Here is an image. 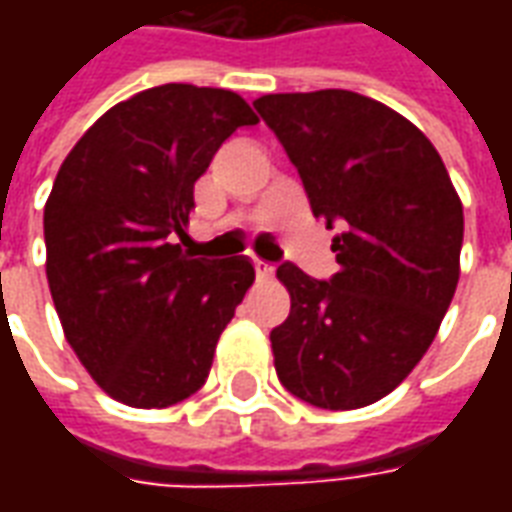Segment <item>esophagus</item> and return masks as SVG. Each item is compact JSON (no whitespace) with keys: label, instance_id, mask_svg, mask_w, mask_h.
<instances>
[{"label":"esophagus","instance_id":"esophagus-1","mask_svg":"<svg viewBox=\"0 0 512 512\" xmlns=\"http://www.w3.org/2000/svg\"><path fill=\"white\" fill-rule=\"evenodd\" d=\"M255 274L257 279H271L274 277V266L266 263V260H255Z\"/></svg>","mask_w":512,"mask_h":512}]
</instances>
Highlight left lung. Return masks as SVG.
Segmentation results:
<instances>
[{
	"label": "left lung",
	"instance_id": "8db88e82",
	"mask_svg": "<svg viewBox=\"0 0 512 512\" xmlns=\"http://www.w3.org/2000/svg\"><path fill=\"white\" fill-rule=\"evenodd\" d=\"M257 115L299 169L340 271L277 268L290 315L271 332L282 386L348 411L389 395L439 332L458 285L463 208L430 139L351 90L263 95Z\"/></svg>",
	"mask_w": 512,
	"mask_h": 512
}]
</instances>
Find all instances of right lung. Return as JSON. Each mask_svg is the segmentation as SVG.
I'll use <instances>...</instances> for the list:
<instances>
[{
	"instance_id": "obj_1",
	"label": "right lung",
	"mask_w": 512,
	"mask_h": 512,
	"mask_svg": "<svg viewBox=\"0 0 512 512\" xmlns=\"http://www.w3.org/2000/svg\"><path fill=\"white\" fill-rule=\"evenodd\" d=\"M241 95L161 84L112 106L62 161L43 211L46 277L68 343L106 395L167 408L211 373L255 266L178 244L194 183L235 128Z\"/></svg>"
}]
</instances>
